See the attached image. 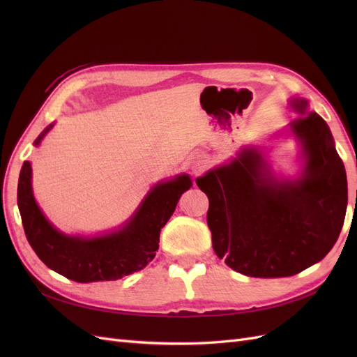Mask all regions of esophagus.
<instances>
[{"label":"esophagus","instance_id":"1","mask_svg":"<svg viewBox=\"0 0 357 357\" xmlns=\"http://www.w3.org/2000/svg\"><path fill=\"white\" fill-rule=\"evenodd\" d=\"M207 165H208V160L202 155H195L189 159V168L195 176H199L201 172L207 168Z\"/></svg>","mask_w":357,"mask_h":357}]
</instances>
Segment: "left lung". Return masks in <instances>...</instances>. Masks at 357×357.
Wrapping results in <instances>:
<instances>
[{"label": "left lung", "instance_id": "8db88e82", "mask_svg": "<svg viewBox=\"0 0 357 357\" xmlns=\"http://www.w3.org/2000/svg\"><path fill=\"white\" fill-rule=\"evenodd\" d=\"M289 131L302 146L304 169L294 180L273 176L257 149L197 178L208 197L207 223L215 255L248 277H290L325 257L337 243L347 210V176L328 123L307 112Z\"/></svg>", "mask_w": 357, "mask_h": 357}]
</instances>
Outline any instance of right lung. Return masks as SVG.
Returning a JSON list of instances; mask_svg holds the SVG:
<instances>
[{
    "label": "right lung",
    "instance_id": "1",
    "mask_svg": "<svg viewBox=\"0 0 357 357\" xmlns=\"http://www.w3.org/2000/svg\"><path fill=\"white\" fill-rule=\"evenodd\" d=\"M53 125L40 134L38 146ZM31 164L25 160L17 185V205L32 250L53 271L77 283L110 282L143 269L153 261L159 234L176 210L183 192L192 186L188 174L160 181L123 228L92 238L59 232L49 223L32 195Z\"/></svg>",
    "mask_w": 357,
    "mask_h": 357
}]
</instances>
